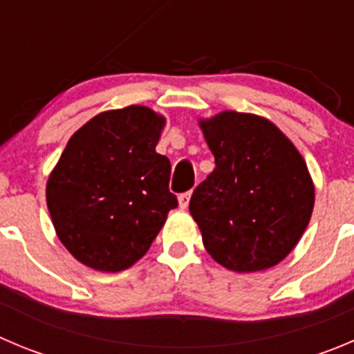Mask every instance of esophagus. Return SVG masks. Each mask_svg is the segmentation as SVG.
I'll return each mask as SVG.
<instances>
[{
    "mask_svg": "<svg viewBox=\"0 0 354 354\" xmlns=\"http://www.w3.org/2000/svg\"><path fill=\"white\" fill-rule=\"evenodd\" d=\"M190 197H192V190H188V192L180 194V197H178V203H180L181 209H187L188 203H190Z\"/></svg>",
    "mask_w": 354,
    "mask_h": 354,
    "instance_id": "esophagus-1",
    "label": "esophagus"
}]
</instances>
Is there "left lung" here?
I'll use <instances>...</instances> for the list:
<instances>
[{"instance_id":"left-lung-1","label":"left lung","mask_w":354,"mask_h":354,"mask_svg":"<svg viewBox=\"0 0 354 354\" xmlns=\"http://www.w3.org/2000/svg\"><path fill=\"white\" fill-rule=\"evenodd\" d=\"M214 171L194 190L190 214L220 266L255 272L281 262L302 237L315 187L302 155L272 122L223 111L201 120Z\"/></svg>"}]
</instances>
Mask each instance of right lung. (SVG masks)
<instances>
[{"label": "right lung", "instance_id": "1", "mask_svg": "<svg viewBox=\"0 0 354 354\" xmlns=\"http://www.w3.org/2000/svg\"><path fill=\"white\" fill-rule=\"evenodd\" d=\"M164 118L145 106L104 111L78 129L47 183L61 243L102 272L136 263L178 206L171 162L155 151Z\"/></svg>", "mask_w": 354, "mask_h": 354}]
</instances>
